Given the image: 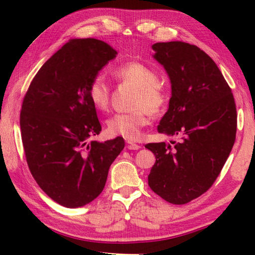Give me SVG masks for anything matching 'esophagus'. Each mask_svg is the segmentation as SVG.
Listing matches in <instances>:
<instances>
[{
    "instance_id": "obj_1",
    "label": "esophagus",
    "mask_w": 255,
    "mask_h": 255,
    "mask_svg": "<svg viewBox=\"0 0 255 255\" xmlns=\"http://www.w3.org/2000/svg\"><path fill=\"white\" fill-rule=\"evenodd\" d=\"M126 147H127L128 149H130V150H137V149L141 148V146L137 145V144H133V143H131V141H127V143H126Z\"/></svg>"
}]
</instances>
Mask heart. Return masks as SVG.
<instances>
[{
    "label": "heart",
    "instance_id": "obj_1",
    "mask_svg": "<svg viewBox=\"0 0 255 255\" xmlns=\"http://www.w3.org/2000/svg\"><path fill=\"white\" fill-rule=\"evenodd\" d=\"M116 79L122 83H128L137 89L132 108L128 114H115L107 119V130L114 136H120L127 140H138L143 128L148 124V115H157L165 103V96L159 88L158 77L139 62L122 64L114 70ZM88 96L90 101L99 111H106L110 103V85L105 76L98 74L89 84Z\"/></svg>",
    "mask_w": 255,
    "mask_h": 255
}]
</instances>
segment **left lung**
<instances>
[{
    "label": "left lung",
    "instance_id": "8db88e82",
    "mask_svg": "<svg viewBox=\"0 0 255 255\" xmlns=\"http://www.w3.org/2000/svg\"><path fill=\"white\" fill-rule=\"evenodd\" d=\"M152 48L171 82L169 109L157 131L179 140L173 146L145 145L156 158L148 185L167 202L183 205L213 185L230 156L236 135L235 101L218 66L197 46L169 41Z\"/></svg>",
    "mask_w": 255,
    "mask_h": 255
}]
</instances>
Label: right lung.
Masks as SVG:
<instances>
[{
    "label": "right lung",
    "instance_id": "obj_1",
    "mask_svg": "<svg viewBox=\"0 0 255 255\" xmlns=\"http://www.w3.org/2000/svg\"><path fill=\"white\" fill-rule=\"evenodd\" d=\"M116 55L102 40L71 39L41 66L23 99L20 128L29 170L42 191L67 208L100 195L125 147L123 137L91 139L101 125L89 84Z\"/></svg>",
    "mask_w": 255,
    "mask_h": 255
}]
</instances>
